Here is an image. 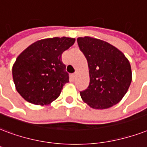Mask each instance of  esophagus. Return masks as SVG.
<instances>
[{"mask_svg":"<svg viewBox=\"0 0 147 147\" xmlns=\"http://www.w3.org/2000/svg\"><path fill=\"white\" fill-rule=\"evenodd\" d=\"M71 76H72V78H76V76H77V71H76V72H74V73L71 74Z\"/></svg>","mask_w":147,"mask_h":147,"instance_id":"esophagus-1","label":"esophagus"}]
</instances>
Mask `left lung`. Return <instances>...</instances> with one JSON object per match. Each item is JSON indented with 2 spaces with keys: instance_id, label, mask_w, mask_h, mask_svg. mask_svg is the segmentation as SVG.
<instances>
[{
  "instance_id": "obj_1",
  "label": "left lung",
  "mask_w": 147,
  "mask_h": 147,
  "mask_svg": "<svg viewBox=\"0 0 147 147\" xmlns=\"http://www.w3.org/2000/svg\"><path fill=\"white\" fill-rule=\"evenodd\" d=\"M87 59L89 86L80 92L82 100L91 108L105 109L119 102L132 82L129 61L111 44L92 37L77 38Z\"/></svg>"
}]
</instances>
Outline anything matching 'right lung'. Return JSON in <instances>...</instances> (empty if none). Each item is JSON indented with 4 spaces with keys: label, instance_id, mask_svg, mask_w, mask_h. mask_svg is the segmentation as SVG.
<instances>
[{
    "label": "right lung",
    "instance_id": "right-lung-1",
    "mask_svg": "<svg viewBox=\"0 0 147 147\" xmlns=\"http://www.w3.org/2000/svg\"><path fill=\"white\" fill-rule=\"evenodd\" d=\"M67 37L45 38L31 44L13 65L15 88L21 97L34 105H49L58 98L69 74L61 61V54L75 43Z\"/></svg>",
    "mask_w": 147,
    "mask_h": 147
}]
</instances>
